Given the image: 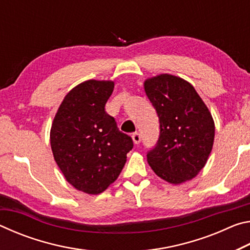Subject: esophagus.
Wrapping results in <instances>:
<instances>
[{"instance_id": "34e87169", "label": "esophagus", "mask_w": 250, "mask_h": 250, "mask_svg": "<svg viewBox=\"0 0 250 250\" xmlns=\"http://www.w3.org/2000/svg\"><path fill=\"white\" fill-rule=\"evenodd\" d=\"M132 140L134 142V145H139L141 142V135L139 132H134L132 133Z\"/></svg>"}]
</instances>
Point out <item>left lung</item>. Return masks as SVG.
Listing matches in <instances>:
<instances>
[{
    "label": "left lung",
    "mask_w": 250,
    "mask_h": 250,
    "mask_svg": "<svg viewBox=\"0 0 250 250\" xmlns=\"http://www.w3.org/2000/svg\"><path fill=\"white\" fill-rule=\"evenodd\" d=\"M145 90L160 121L159 140L147 152V163L171 184L192 180L213 149L215 125L208 108L191 83L173 75L147 78Z\"/></svg>",
    "instance_id": "left-lung-1"
}]
</instances>
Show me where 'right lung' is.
<instances>
[{
    "label": "right lung",
    "instance_id": "add662e5",
    "mask_svg": "<svg viewBox=\"0 0 250 250\" xmlns=\"http://www.w3.org/2000/svg\"><path fill=\"white\" fill-rule=\"evenodd\" d=\"M115 83L87 80L59 105L50 129L54 159L66 181L87 194L103 193L124 168L133 142L104 110Z\"/></svg>",
    "mask_w": 250,
    "mask_h": 250
}]
</instances>
